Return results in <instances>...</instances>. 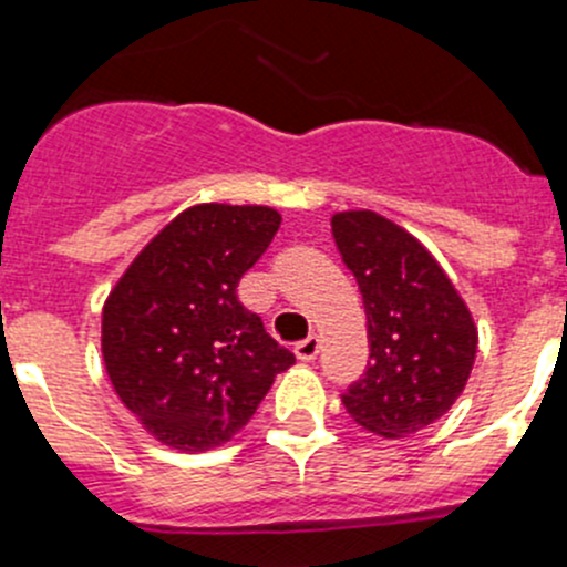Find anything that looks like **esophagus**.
<instances>
[{
    "mask_svg": "<svg viewBox=\"0 0 567 567\" xmlns=\"http://www.w3.org/2000/svg\"><path fill=\"white\" fill-rule=\"evenodd\" d=\"M318 351H320V340L316 334H310L307 340L296 342V348H293V353L299 362H312V359L318 357Z\"/></svg>",
    "mask_w": 567,
    "mask_h": 567,
    "instance_id": "34e87169",
    "label": "esophagus"
}]
</instances>
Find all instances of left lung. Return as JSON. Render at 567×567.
<instances>
[{
	"mask_svg": "<svg viewBox=\"0 0 567 567\" xmlns=\"http://www.w3.org/2000/svg\"><path fill=\"white\" fill-rule=\"evenodd\" d=\"M331 236L368 316V373L342 394L364 431L405 439L442 420L466 390L477 326L420 238L375 210H337Z\"/></svg>",
	"mask_w": 567,
	"mask_h": 567,
	"instance_id": "8db88e82",
	"label": "left lung"
}]
</instances>
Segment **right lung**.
<instances>
[{
  "instance_id": "obj_1",
  "label": "right lung",
  "mask_w": 567,
  "mask_h": 567,
  "mask_svg": "<svg viewBox=\"0 0 567 567\" xmlns=\"http://www.w3.org/2000/svg\"><path fill=\"white\" fill-rule=\"evenodd\" d=\"M268 205L199 203L156 233L114 282L101 353L120 403L177 453L230 442L296 362L236 288L279 230Z\"/></svg>"
}]
</instances>
